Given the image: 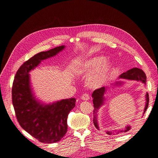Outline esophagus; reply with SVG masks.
I'll list each match as a JSON object with an SVG mask.
<instances>
[{"label":"esophagus","mask_w":158,"mask_h":158,"mask_svg":"<svg viewBox=\"0 0 158 158\" xmlns=\"http://www.w3.org/2000/svg\"><path fill=\"white\" fill-rule=\"evenodd\" d=\"M81 99H82V100H85V101H87V100H89V95L88 94H84L82 97H81Z\"/></svg>","instance_id":"34e87169"}]
</instances>
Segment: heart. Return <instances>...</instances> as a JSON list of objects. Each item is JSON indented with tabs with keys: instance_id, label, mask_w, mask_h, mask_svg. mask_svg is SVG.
<instances>
[{
	"instance_id": "obj_1",
	"label": "heart",
	"mask_w": 158,
	"mask_h": 158,
	"mask_svg": "<svg viewBox=\"0 0 158 158\" xmlns=\"http://www.w3.org/2000/svg\"><path fill=\"white\" fill-rule=\"evenodd\" d=\"M104 62V57H94L83 62L78 67L77 72L80 74H88L93 71L87 80L88 84L90 87H101L106 82L111 69V64Z\"/></svg>"
}]
</instances>
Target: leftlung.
Segmentation results:
<instances>
[{
    "label": "left lung",
    "mask_w": 158,
    "mask_h": 158,
    "mask_svg": "<svg viewBox=\"0 0 158 158\" xmlns=\"http://www.w3.org/2000/svg\"><path fill=\"white\" fill-rule=\"evenodd\" d=\"M119 78H124V79H128V80H138V81H141L144 84H146V76L144 73V72L142 70L138 69V68H133L132 69L128 70L127 71L126 73H124L120 75ZM106 88L105 87H102L100 88L96 89L94 90V92L92 94V98H93V103H94V124L95 127H96L98 129H99L98 125V123H97V119H96V113L98 109L100 107V106H102V104L103 103V95L105 92H106ZM148 103H149V95H148V94H146V105L144 109V113L148 109ZM131 129V127L128 126L125 128V129L122 131H107V134L109 135H114L115 133H118V132H127ZM117 132L116 133V132Z\"/></svg>",
    "instance_id": "8db88e82"
}]
</instances>
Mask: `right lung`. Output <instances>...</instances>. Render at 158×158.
<instances>
[{
	"mask_svg": "<svg viewBox=\"0 0 158 158\" xmlns=\"http://www.w3.org/2000/svg\"><path fill=\"white\" fill-rule=\"evenodd\" d=\"M64 46L40 52L18 70L12 88V104L17 120L22 128L42 143L60 141L67 132V117L75 107L76 99H63L52 104H40L34 99L30 85L29 72L43 60L55 56Z\"/></svg>",
	"mask_w": 158,
	"mask_h": 158,
	"instance_id": "add662e5",
	"label": "right lung"
}]
</instances>
